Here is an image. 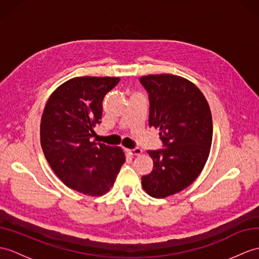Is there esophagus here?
<instances>
[{"instance_id": "34e87169", "label": "esophagus", "mask_w": 259, "mask_h": 259, "mask_svg": "<svg viewBox=\"0 0 259 259\" xmlns=\"http://www.w3.org/2000/svg\"><path fill=\"white\" fill-rule=\"evenodd\" d=\"M125 152L130 155H139L142 153V150L140 148H135V149H125Z\"/></svg>"}]
</instances>
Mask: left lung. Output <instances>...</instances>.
Listing matches in <instances>:
<instances>
[{
    "label": "left lung",
    "mask_w": 259,
    "mask_h": 259,
    "mask_svg": "<svg viewBox=\"0 0 259 259\" xmlns=\"http://www.w3.org/2000/svg\"><path fill=\"white\" fill-rule=\"evenodd\" d=\"M150 100L149 125L164 149L149 150L153 170L142 188L157 198L179 193L200 176L211 151L213 122L207 100L193 82L171 74L140 78Z\"/></svg>",
    "instance_id": "left-lung-1"
}]
</instances>
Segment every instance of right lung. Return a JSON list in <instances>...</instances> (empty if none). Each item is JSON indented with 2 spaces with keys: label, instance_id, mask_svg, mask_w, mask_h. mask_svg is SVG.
<instances>
[{
  "label": "right lung",
  "instance_id": "add662e5",
  "mask_svg": "<svg viewBox=\"0 0 259 259\" xmlns=\"http://www.w3.org/2000/svg\"><path fill=\"white\" fill-rule=\"evenodd\" d=\"M119 77H75L55 89L40 119V146L59 180L82 194H106L125 157L120 147L92 140L102 100Z\"/></svg>",
  "mask_w": 259,
  "mask_h": 259
}]
</instances>
